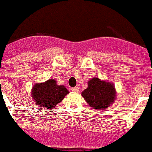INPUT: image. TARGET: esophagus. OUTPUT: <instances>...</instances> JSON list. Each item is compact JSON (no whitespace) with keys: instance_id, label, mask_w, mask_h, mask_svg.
I'll use <instances>...</instances> for the list:
<instances>
[{"instance_id":"1","label":"esophagus","mask_w":152,"mask_h":152,"mask_svg":"<svg viewBox=\"0 0 152 152\" xmlns=\"http://www.w3.org/2000/svg\"><path fill=\"white\" fill-rule=\"evenodd\" d=\"M72 91H74V92H78L79 88H77V87H75V88H72Z\"/></svg>"}]
</instances>
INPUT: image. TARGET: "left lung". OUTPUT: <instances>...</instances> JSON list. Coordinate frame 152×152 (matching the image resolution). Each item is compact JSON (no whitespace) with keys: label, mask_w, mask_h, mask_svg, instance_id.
I'll return each mask as SVG.
<instances>
[{"label":"left lung","mask_w":152,"mask_h":152,"mask_svg":"<svg viewBox=\"0 0 152 152\" xmlns=\"http://www.w3.org/2000/svg\"><path fill=\"white\" fill-rule=\"evenodd\" d=\"M88 84V88L82 91L81 95L90 107L100 110L113 104L116 99V91L113 83L93 77Z\"/></svg>","instance_id":"obj_1"}]
</instances>
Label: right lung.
I'll list each match as a JSON object with an SVG mask.
<instances>
[{"label":"right lung","instance_id":"obj_1","mask_svg":"<svg viewBox=\"0 0 152 152\" xmlns=\"http://www.w3.org/2000/svg\"><path fill=\"white\" fill-rule=\"evenodd\" d=\"M68 94L69 91L64 85H58L57 81L52 78L35 84L31 90V96L36 105L47 110H54Z\"/></svg>","mask_w":152,"mask_h":152}]
</instances>
